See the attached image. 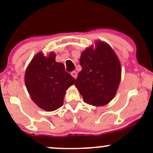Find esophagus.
Instances as JSON below:
<instances>
[{
  "label": "esophagus",
  "mask_w": 153,
  "mask_h": 153,
  "mask_svg": "<svg viewBox=\"0 0 153 153\" xmlns=\"http://www.w3.org/2000/svg\"><path fill=\"white\" fill-rule=\"evenodd\" d=\"M71 75H72V76L73 77V78L76 79L77 76H78V74H77V72H76V71H73V72H72V73H71Z\"/></svg>",
  "instance_id": "1"
}]
</instances>
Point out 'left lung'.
Segmentation results:
<instances>
[{"instance_id": "8db88e82", "label": "left lung", "mask_w": 153, "mask_h": 153, "mask_svg": "<svg viewBox=\"0 0 153 153\" xmlns=\"http://www.w3.org/2000/svg\"><path fill=\"white\" fill-rule=\"evenodd\" d=\"M75 85L85 103L94 106L106 105L114 98L122 76L120 61L113 49L96 41L81 53Z\"/></svg>"}]
</instances>
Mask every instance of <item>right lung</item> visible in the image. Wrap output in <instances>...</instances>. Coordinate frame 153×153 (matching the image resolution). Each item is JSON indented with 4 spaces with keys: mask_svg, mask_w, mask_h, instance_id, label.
Here are the masks:
<instances>
[{
    "mask_svg": "<svg viewBox=\"0 0 153 153\" xmlns=\"http://www.w3.org/2000/svg\"><path fill=\"white\" fill-rule=\"evenodd\" d=\"M56 54L45 56L42 52L33 57L26 68L24 81L31 99L42 109L52 111L63 104L67 89L75 79L65 70V65L55 61Z\"/></svg>",
    "mask_w": 153,
    "mask_h": 153,
    "instance_id": "right-lung-1",
    "label": "right lung"
}]
</instances>
